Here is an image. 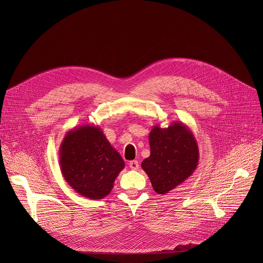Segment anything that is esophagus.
I'll list each match as a JSON object with an SVG mask.
<instances>
[{
	"label": "esophagus",
	"mask_w": 263,
	"mask_h": 263,
	"mask_svg": "<svg viewBox=\"0 0 263 263\" xmlns=\"http://www.w3.org/2000/svg\"><path fill=\"white\" fill-rule=\"evenodd\" d=\"M129 166H130V168H131V170H133V171H137V170H139V167H140V163H139V161L133 160V161H130V163H129Z\"/></svg>",
	"instance_id": "1"
}]
</instances>
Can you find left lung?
<instances>
[{"label":"left lung","instance_id":"1","mask_svg":"<svg viewBox=\"0 0 263 263\" xmlns=\"http://www.w3.org/2000/svg\"><path fill=\"white\" fill-rule=\"evenodd\" d=\"M150 156L142 162L158 194H166L195 172L199 150L194 134L183 122L167 128L155 126L149 133Z\"/></svg>","mask_w":263,"mask_h":263}]
</instances>
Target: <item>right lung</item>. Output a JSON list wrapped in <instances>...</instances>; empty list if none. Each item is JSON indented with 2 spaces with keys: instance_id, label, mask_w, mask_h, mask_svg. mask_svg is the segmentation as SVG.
<instances>
[{
  "instance_id": "1",
  "label": "right lung",
  "mask_w": 263,
  "mask_h": 263,
  "mask_svg": "<svg viewBox=\"0 0 263 263\" xmlns=\"http://www.w3.org/2000/svg\"><path fill=\"white\" fill-rule=\"evenodd\" d=\"M60 166L66 180L80 195L102 199L124 168L117 150L96 126L83 124L65 135L60 147Z\"/></svg>"
}]
</instances>
